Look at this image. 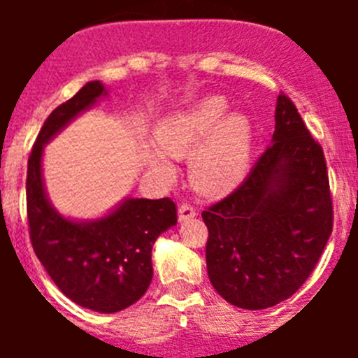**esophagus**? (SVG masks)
<instances>
[{"label": "esophagus", "instance_id": "1", "mask_svg": "<svg viewBox=\"0 0 358 358\" xmlns=\"http://www.w3.org/2000/svg\"><path fill=\"white\" fill-rule=\"evenodd\" d=\"M195 208L189 206V204H181L179 206V211H177V217H179V222H185V220H189V218L195 217Z\"/></svg>", "mask_w": 358, "mask_h": 358}]
</instances>
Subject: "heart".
Here are the masks:
<instances>
[{"label": "heart", "instance_id": "obj_1", "mask_svg": "<svg viewBox=\"0 0 358 358\" xmlns=\"http://www.w3.org/2000/svg\"><path fill=\"white\" fill-rule=\"evenodd\" d=\"M227 109L224 98L208 96L161 118L154 131L157 147L145 148L148 166L170 177V157H189V182L199 194L224 197L235 192L251 172L255 125L245 113Z\"/></svg>", "mask_w": 358, "mask_h": 358}]
</instances>
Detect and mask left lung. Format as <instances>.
I'll return each mask as SVG.
<instances>
[{
  "label": "left lung",
  "instance_id": "obj_1",
  "mask_svg": "<svg viewBox=\"0 0 358 358\" xmlns=\"http://www.w3.org/2000/svg\"><path fill=\"white\" fill-rule=\"evenodd\" d=\"M273 141L238 188L202 211L211 285L231 305L264 310L306 281L331 235L324 154L285 94Z\"/></svg>",
  "mask_w": 358,
  "mask_h": 358
}]
</instances>
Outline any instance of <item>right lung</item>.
<instances>
[{
  "label": "right lung",
  "mask_w": 358,
  "mask_h": 358,
  "mask_svg": "<svg viewBox=\"0 0 358 358\" xmlns=\"http://www.w3.org/2000/svg\"><path fill=\"white\" fill-rule=\"evenodd\" d=\"M107 94L100 80L87 82L44 122L28 159L27 210L34 251L59 290L84 308L115 314L147 292L152 248L177 224L176 204L125 197L102 217L71 218L53 206L43 177L44 147Z\"/></svg>",
  "instance_id": "right-lung-1"
}]
</instances>
